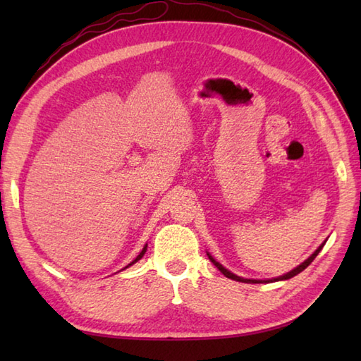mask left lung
I'll list each match as a JSON object with an SVG mask.
<instances>
[{
	"instance_id": "1",
	"label": "left lung",
	"mask_w": 361,
	"mask_h": 361,
	"mask_svg": "<svg viewBox=\"0 0 361 361\" xmlns=\"http://www.w3.org/2000/svg\"><path fill=\"white\" fill-rule=\"evenodd\" d=\"M327 240H324L323 243L319 245V247L313 251V255H310L307 259L304 260L302 264H299L296 268H293V270H290L288 273H286V274H282V276H278V278H273V279H248V278H242V276H237V274H234V273H231L228 270V268H225L224 265H221L220 262H217L216 259H214L208 251H206V255H208V257H209V260L211 262L216 265L219 270L224 273L226 278H229V279H233V281H237V282H247V283H268V282H278V281H287V279H290V278H293V276H296V274H299L301 273L302 270H305V268H307L312 262H313V259H315L317 256H318V252L323 250V247H324V243H326Z\"/></svg>"
}]
</instances>
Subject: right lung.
I'll return each instance as SVG.
<instances>
[{
    "instance_id": "obj_1",
    "label": "right lung",
    "mask_w": 361,
    "mask_h": 361,
    "mask_svg": "<svg viewBox=\"0 0 361 361\" xmlns=\"http://www.w3.org/2000/svg\"><path fill=\"white\" fill-rule=\"evenodd\" d=\"M145 251H147V243H145V245H144V248L141 250V252H140V255H137V256H136V259L133 260V262H130V264H128V265H127L126 268H128L130 265H133V264H136V262H137V260H140V259H142V256L145 255ZM122 270H124V268H122Z\"/></svg>"
}]
</instances>
